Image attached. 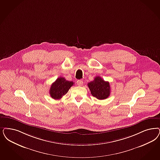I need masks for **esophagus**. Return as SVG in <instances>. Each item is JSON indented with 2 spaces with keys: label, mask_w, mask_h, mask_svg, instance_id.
<instances>
[{
  "label": "esophagus",
  "mask_w": 160,
  "mask_h": 160,
  "mask_svg": "<svg viewBox=\"0 0 160 160\" xmlns=\"http://www.w3.org/2000/svg\"><path fill=\"white\" fill-rule=\"evenodd\" d=\"M77 85L78 86H83V82L82 81V80H78V81H77Z\"/></svg>",
  "instance_id": "1"
}]
</instances>
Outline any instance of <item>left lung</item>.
<instances>
[{"mask_svg": "<svg viewBox=\"0 0 160 160\" xmlns=\"http://www.w3.org/2000/svg\"><path fill=\"white\" fill-rule=\"evenodd\" d=\"M92 95L99 100L107 99L110 93V84L99 76L88 84Z\"/></svg>", "mask_w": 160, "mask_h": 160, "instance_id": "left-lung-1", "label": "left lung"}]
</instances>
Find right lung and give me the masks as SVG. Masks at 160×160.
Segmentation results:
<instances>
[{"instance_id": "add662e5", "label": "right lung", "mask_w": 160, "mask_h": 160, "mask_svg": "<svg viewBox=\"0 0 160 160\" xmlns=\"http://www.w3.org/2000/svg\"><path fill=\"white\" fill-rule=\"evenodd\" d=\"M74 84L73 82L67 81L63 77L58 78L51 86L50 94L54 99H60Z\"/></svg>"}]
</instances>
